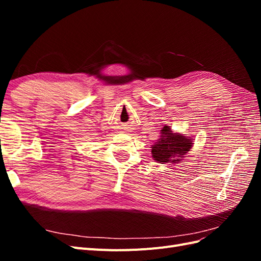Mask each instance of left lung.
<instances>
[{"label": "left lung", "mask_w": 261, "mask_h": 261, "mask_svg": "<svg viewBox=\"0 0 261 261\" xmlns=\"http://www.w3.org/2000/svg\"><path fill=\"white\" fill-rule=\"evenodd\" d=\"M161 138L151 146L152 158L160 163H176L193 147V138L174 134L169 126L161 129Z\"/></svg>", "instance_id": "8db88e82"}]
</instances>
